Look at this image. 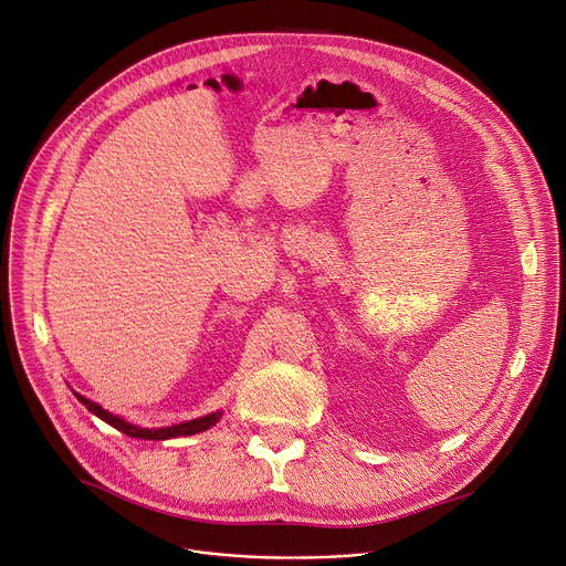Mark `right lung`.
Segmentation results:
<instances>
[{
  "instance_id": "add662e5",
  "label": "right lung",
  "mask_w": 566,
  "mask_h": 566,
  "mask_svg": "<svg viewBox=\"0 0 566 566\" xmlns=\"http://www.w3.org/2000/svg\"><path fill=\"white\" fill-rule=\"evenodd\" d=\"M76 395V399L90 410L92 416H96L98 420H104L106 424L115 427L117 431L130 436V438H139V440H171V438H180V436H193V433H200V431H208L210 427H214L219 420H221V410H214V413H208L202 418H196V420H187V422H180V424H171V427H137L115 413H111V410H106L104 406H98L96 401L83 397L81 392L72 390Z\"/></svg>"
}]
</instances>
